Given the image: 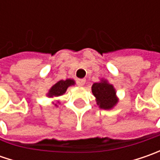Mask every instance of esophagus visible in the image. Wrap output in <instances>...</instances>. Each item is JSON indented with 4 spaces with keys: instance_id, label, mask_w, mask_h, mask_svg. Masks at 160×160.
Here are the masks:
<instances>
[{
    "instance_id": "esophagus-1",
    "label": "esophagus",
    "mask_w": 160,
    "mask_h": 160,
    "mask_svg": "<svg viewBox=\"0 0 160 160\" xmlns=\"http://www.w3.org/2000/svg\"><path fill=\"white\" fill-rule=\"evenodd\" d=\"M86 82V80L85 79H77V85H79V86H83L84 85V83Z\"/></svg>"
}]
</instances>
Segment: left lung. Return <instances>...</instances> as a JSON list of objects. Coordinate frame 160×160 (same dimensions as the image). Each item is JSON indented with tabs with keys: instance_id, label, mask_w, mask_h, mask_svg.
I'll use <instances>...</instances> for the list:
<instances>
[{
	"instance_id": "1",
	"label": "left lung",
	"mask_w": 160,
	"mask_h": 160,
	"mask_svg": "<svg viewBox=\"0 0 160 160\" xmlns=\"http://www.w3.org/2000/svg\"><path fill=\"white\" fill-rule=\"evenodd\" d=\"M92 92L97 99V104L101 108L110 109L117 104L116 91L113 85L109 84L107 81L94 83L92 86Z\"/></svg>"
}]
</instances>
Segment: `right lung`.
I'll return each mask as SVG.
<instances>
[{"instance_id":"obj_1","label":"right lung","mask_w":160,"mask_h":160,"mask_svg":"<svg viewBox=\"0 0 160 160\" xmlns=\"http://www.w3.org/2000/svg\"><path fill=\"white\" fill-rule=\"evenodd\" d=\"M75 82L74 80H71V79H67L66 81L64 80H60L58 81V83H56L51 88L48 96L50 97H58V96L62 95L66 92V91L68 89V86H70L72 84H74Z\"/></svg>"}]
</instances>
